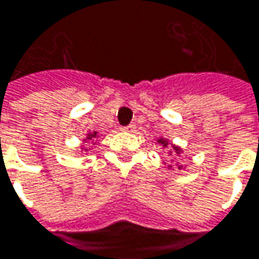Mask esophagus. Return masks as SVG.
<instances>
[{
  "instance_id": "esophagus-1",
  "label": "esophagus",
  "mask_w": 259,
  "mask_h": 259,
  "mask_svg": "<svg viewBox=\"0 0 259 259\" xmlns=\"http://www.w3.org/2000/svg\"><path fill=\"white\" fill-rule=\"evenodd\" d=\"M136 129V126L135 124H129V126H126V127H123L121 130H124V132H133V130Z\"/></svg>"
}]
</instances>
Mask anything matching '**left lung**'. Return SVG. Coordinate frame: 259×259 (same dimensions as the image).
<instances>
[{"label":"left lung","instance_id":"left-lung-1","mask_svg":"<svg viewBox=\"0 0 259 259\" xmlns=\"http://www.w3.org/2000/svg\"><path fill=\"white\" fill-rule=\"evenodd\" d=\"M157 142H158V144H160L161 147H164V148H166V147L169 145V141H167V139H164V138H160V139H157ZM170 147L174 148V153H175V154L182 153V150H181L179 147H177V145H170ZM170 155H172V151H170ZM169 167H172V164H170ZM181 167H182V166H179L178 169H181Z\"/></svg>","mask_w":259,"mask_h":259}]
</instances>
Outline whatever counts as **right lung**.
Here are the masks:
<instances>
[{"label":"right lung","instance_id":"add662e5","mask_svg":"<svg viewBox=\"0 0 259 259\" xmlns=\"http://www.w3.org/2000/svg\"><path fill=\"white\" fill-rule=\"evenodd\" d=\"M98 138V132H92V133H87V136H85V139H84V142H87V141H92V139H96ZM84 151H87V148H82Z\"/></svg>","mask_w":259,"mask_h":259}]
</instances>
